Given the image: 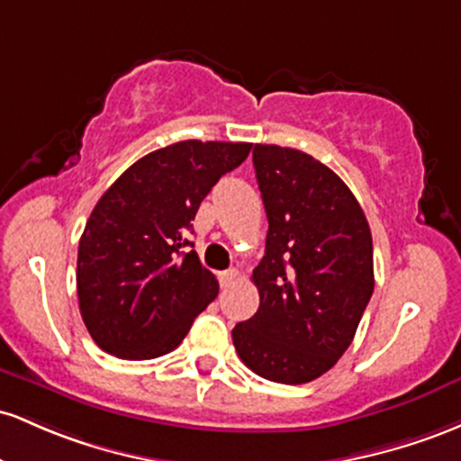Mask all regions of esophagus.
Listing matches in <instances>:
<instances>
[{
	"label": "esophagus",
	"mask_w": 461,
	"mask_h": 461,
	"mask_svg": "<svg viewBox=\"0 0 461 461\" xmlns=\"http://www.w3.org/2000/svg\"><path fill=\"white\" fill-rule=\"evenodd\" d=\"M237 281V270H224V272H220V285L221 287H230L232 283Z\"/></svg>",
	"instance_id": "34e87169"
}]
</instances>
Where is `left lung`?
<instances>
[{
	"label": "left lung",
	"mask_w": 461,
	"mask_h": 461,
	"mask_svg": "<svg viewBox=\"0 0 461 461\" xmlns=\"http://www.w3.org/2000/svg\"><path fill=\"white\" fill-rule=\"evenodd\" d=\"M252 163L270 226L252 272L258 309L232 344L263 379L309 384L338 364L370 303V226L344 180L309 154L257 143Z\"/></svg>",
	"instance_id": "left-lung-1"
}]
</instances>
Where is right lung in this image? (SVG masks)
<instances>
[{
	"label": "right lung",
	"instance_id": "1",
	"mask_svg": "<svg viewBox=\"0 0 461 461\" xmlns=\"http://www.w3.org/2000/svg\"><path fill=\"white\" fill-rule=\"evenodd\" d=\"M252 143L178 141L131 165L97 200L77 246V303L93 342L154 359L185 339L220 285L187 240L213 185Z\"/></svg>",
	"mask_w": 461,
	"mask_h": 461
}]
</instances>
